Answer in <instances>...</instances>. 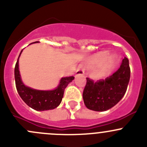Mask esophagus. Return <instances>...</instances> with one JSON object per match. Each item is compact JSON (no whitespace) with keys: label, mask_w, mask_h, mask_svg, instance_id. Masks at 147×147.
I'll use <instances>...</instances> for the list:
<instances>
[{"label":"esophagus","mask_w":147,"mask_h":147,"mask_svg":"<svg viewBox=\"0 0 147 147\" xmlns=\"http://www.w3.org/2000/svg\"><path fill=\"white\" fill-rule=\"evenodd\" d=\"M84 74V70L83 69V66L82 65H80L78 66V68L77 69L75 75H83Z\"/></svg>","instance_id":"1"}]
</instances>
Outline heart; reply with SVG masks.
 I'll return each instance as SVG.
<instances>
[{"instance_id":"1","label":"heart","mask_w":147,"mask_h":147,"mask_svg":"<svg viewBox=\"0 0 147 147\" xmlns=\"http://www.w3.org/2000/svg\"><path fill=\"white\" fill-rule=\"evenodd\" d=\"M105 55V54L104 53H101L100 55H99V57H103V56ZM107 63H109V65H112L113 64L114 62H115V57H114L113 55H109L107 57Z\"/></svg>"}]
</instances>
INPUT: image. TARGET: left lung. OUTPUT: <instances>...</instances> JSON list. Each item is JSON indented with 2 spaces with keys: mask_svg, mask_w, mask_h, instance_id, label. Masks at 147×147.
Listing matches in <instances>:
<instances>
[{
  "mask_svg": "<svg viewBox=\"0 0 147 147\" xmlns=\"http://www.w3.org/2000/svg\"><path fill=\"white\" fill-rule=\"evenodd\" d=\"M129 79L130 67L127 57L123 59L119 69L106 79L94 82L87 78L82 94L84 105L96 112L111 109L124 97Z\"/></svg>",
  "mask_w": 147,
  "mask_h": 147,
  "instance_id": "obj_1",
  "label": "left lung"
}]
</instances>
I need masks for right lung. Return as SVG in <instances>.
I'll list each match as a JSON object with an SVG mask.
<instances>
[{
    "mask_svg": "<svg viewBox=\"0 0 147 147\" xmlns=\"http://www.w3.org/2000/svg\"><path fill=\"white\" fill-rule=\"evenodd\" d=\"M23 50L19 55L15 67V80L16 89L20 97L30 107L37 111L50 110L57 107L63 100L65 89L75 78L73 76L62 78L57 87L52 90H39L28 87L22 81L19 70V58Z\"/></svg>",
    "mask_w": 147,
    "mask_h": 147,
    "instance_id": "1",
    "label": "right lung"
}]
</instances>
